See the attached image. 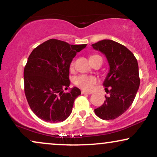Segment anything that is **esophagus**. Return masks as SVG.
<instances>
[{"instance_id":"obj_1","label":"esophagus","mask_w":157,"mask_h":157,"mask_svg":"<svg viewBox=\"0 0 157 157\" xmlns=\"http://www.w3.org/2000/svg\"><path fill=\"white\" fill-rule=\"evenodd\" d=\"M81 94H91L92 92L86 91H84V90H82V91H81Z\"/></svg>"}]
</instances>
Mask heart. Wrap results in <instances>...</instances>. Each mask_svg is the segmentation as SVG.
Masks as SVG:
<instances>
[{
	"label": "heart",
	"mask_w": 157,
	"mask_h": 157,
	"mask_svg": "<svg viewBox=\"0 0 157 157\" xmlns=\"http://www.w3.org/2000/svg\"><path fill=\"white\" fill-rule=\"evenodd\" d=\"M96 56V55H94ZM74 66V61H72L71 63V68H73ZM96 78L94 76H86V75H80L75 77L74 79V82L76 86H78L81 89L86 90V91H90L94 88V86L96 83Z\"/></svg>",
	"instance_id": "heart-1"
}]
</instances>
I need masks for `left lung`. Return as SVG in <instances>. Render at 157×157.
Listing matches in <instances>:
<instances>
[{
  "label": "left lung",
  "mask_w": 157,
  "mask_h": 157,
  "mask_svg": "<svg viewBox=\"0 0 157 157\" xmlns=\"http://www.w3.org/2000/svg\"><path fill=\"white\" fill-rule=\"evenodd\" d=\"M92 47L106 56L109 71L103 83L109 94L102 106L94 109L104 120L115 119L125 112L134 101L140 85L139 66L134 55L123 45L105 39Z\"/></svg>",
  "instance_id": "left-lung-1"
}]
</instances>
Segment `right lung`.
<instances>
[{
    "label": "right lung",
    "mask_w": 157,
    "mask_h": 157,
    "mask_svg": "<svg viewBox=\"0 0 157 157\" xmlns=\"http://www.w3.org/2000/svg\"><path fill=\"white\" fill-rule=\"evenodd\" d=\"M86 44L71 45L50 39L34 48L24 68V91L33 112L50 123L63 121L72 111L81 90L70 85L69 68L72 60Z\"/></svg>",
    "instance_id": "obj_1"
}]
</instances>
